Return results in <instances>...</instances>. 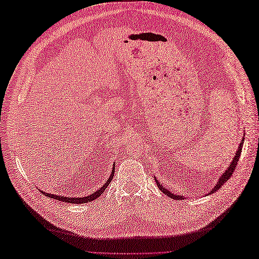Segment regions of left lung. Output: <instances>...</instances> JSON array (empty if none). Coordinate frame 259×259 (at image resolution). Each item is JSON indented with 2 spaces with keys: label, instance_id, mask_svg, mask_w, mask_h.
Returning a JSON list of instances; mask_svg holds the SVG:
<instances>
[{
  "label": "left lung",
  "instance_id": "left-lung-1",
  "mask_svg": "<svg viewBox=\"0 0 259 259\" xmlns=\"http://www.w3.org/2000/svg\"><path fill=\"white\" fill-rule=\"evenodd\" d=\"M244 137H245V133H244V136H243V139H241V141H240V144H239V147H238V150L236 151V155H235V157L233 158V160H232V162H230V164L228 166V168L225 170V172L221 176V178L218 179V181H217V184L213 186V188L208 192V195H210V194H212V192H214V191H217L219 188H221V187L226 183V181L232 177V175H233V172H234V170H235V168H236V166H237V162H238V160H239V157H240V153H241V148H243V145H244ZM155 180H156V183H157V186L159 187V189H160L164 195H167L168 197H171V198H174V199H177V200H181V199H185V197L184 196H179V195H176V194H174V192H171L170 191L169 189H167V188H164V186H162L161 184H160V181H159L156 177H155ZM206 196V195H205Z\"/></svg>",
  "mask_w": 259,
  "mask_h": 259
}]
</instances>
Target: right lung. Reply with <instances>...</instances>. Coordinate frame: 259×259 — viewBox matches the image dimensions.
Returning a JSON list of instances; mask_svg holds the SVG:
<instances>
[{"label":"right lung","instance_id":"1","mask_svg":"<svg viewBox=\"0 0 259 259\" xmlns=\"http://www.w3.org/2000/svg\"><path fill=\"white\" fill-rule=\"evenodd\" d=\"M114 166L115 164L113 163V167L111 170V174H110V177L109 179L106 181V183L103 184V186L101 188H99L96 192H93V194L89 195V196H85V197H65V196H60V195H54V194H48V192L41 190V192L43 195H46L49 198H53V199L59 200V201H64V202H70V203H75V205H78V203H85V202H90L92 200L97 199L98 197H100L103 191L107 189V187L109 186V184L111 183V180L114 176Z\"/></svg>","mask_w":259,"mask_h":259}]
</instances>
